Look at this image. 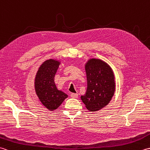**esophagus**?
Returning <instances> with one entry per match:
<instances>
[{
    "label": "esophagus",
    "instance_id": "obj_1",
    "mask_svg": "<svg viewBox=\"0 0 150 150\" xmlns=\"http://www.w3.org/2000/svg\"><path fill=\"white\" fill-rule=\"evenodd\" d=\"M70 96H71V97H72V98H77L78 97V94L71 93V94H70Z\"/></svg>",
    "mask_w": 150,
    "mask_h": 150
}]
</instances>
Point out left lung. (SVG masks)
Masks as SVG:
<instances>
[{
    "label": "left lung",
    "instance_id": "left-lung-1",
    "mask_svg": "<svg viewBox=\"0 0 150 150\" xmlns=\"http://www.w3.org/2000/svg\"><path fill=\"white\" fill-rule=\"evenodd\" d=\"M87 90L81 99L90 111L100 110L110 103L115 92L114 75L110 67L99 59H92L86 64Z\"/></svg>",
    "mask_w": 150,
    "mask_h": 150
}]
</instances>
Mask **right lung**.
<instances>
[{
	"label": "right lung",
	"mask_w": 150,
	"mask_h": 150,
	"mask_svg": "<svg viewBox=\"0 0 150 150\" xmlns=\"http://www.w3.org/2000/svg\"><path fill=\"white\" fill-rule=\"evenodd\" d=\"M60 62L50 59L40 66L35 81V91L42 104L49 110L59 108L68 95L57 90L54 77Z\"/></svg>",
	"instance_id": "1"
}]
</instances>
